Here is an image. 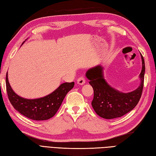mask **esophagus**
<instances>
[{
	"instance_id": "1",
	"label": "esophagus",
	"mask_w": 156,
	"mask_h": 156,
	"mask_svg": "<svg viewBox=\"0 0 156 156\" xmlns=\"http://www.w3.org/2000/svg\"><path fill=\"white\" fill-rule=\"evenodd\" d=\"M85 83V79L84 77H83V76H81V77L78 78V79H77V83L79 85H83Z\"/></svg>"
}]
</instances>
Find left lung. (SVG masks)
I'll use <instances>...</instances> for the list:
<instances>
[{
    "mask_svg": "<svg viewBox=\"0 0 156 156\" xmlns=\"http://www.w3.org/2000/svg\"><path fill=\"white\" fill-rule=\"evenodd\" d=\"M142 69L139 78L140 85L135 90L129 93H122L110 86L105 80L103 67L98 65L90 69L86 77L94 89V99L91 101L95 112L101 118L112 119L119 118L131 111L138 104L144 88L145 61L141 54Z\"/></svg>",
    "mask_w": 156,
    "mask_h": 156,
    "instance_id": "obj_1",
    "label": "left lung"
}]
</instances>
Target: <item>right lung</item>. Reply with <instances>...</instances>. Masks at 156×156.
I'll return each mask as SVG.
<instances>
[{"label":"right lung","mask_w":156,"mask_h":156,"mask_svg":"<svg viewBox=\"0 0 156 156\" xmlns=\"http://www.w3.org/2000/svg\"><path fill=\"white\" fill-rule=\"evenodd\" d=\"M74 85V82L64 83L48 96L30 100L15 94L9 84L7 73L6 75V87L12 106L23 116L35 120H45L55 116L66 94L72 90Z\"/></svg>","instance_id":"1"}]
</instances>
